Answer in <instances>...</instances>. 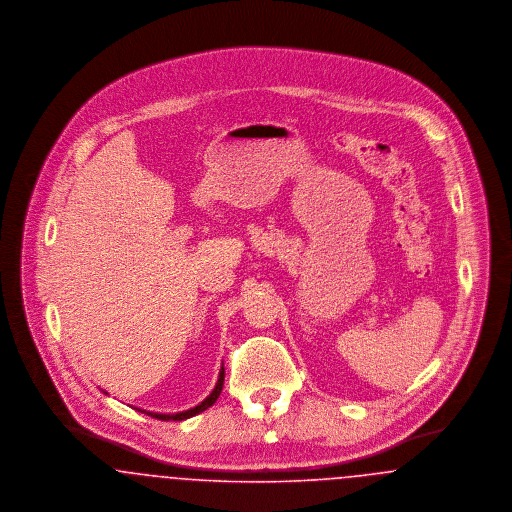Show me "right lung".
Listing matches in <instances>:
<instances>
[{
    "instance_id": "right-lung-1",
    "label": "right lung",
    "mask_w": 512,
    "mask_h": 512,
    "mask_svg": "<svg viewBox=\"0 0 512 512\" xmlns=\"http://www.w3.org/2000/svg\"><path fill=\"white\" fill-rule=\"evenodd\" d=\"M222 386H224V368H220L219 374V382H217V386H215V390L213 393L205 399V401H201L197 407L194 409H190V411H184V413H176V414H159V413H147L151 414L153 418H159V420H186V418H190V416H195V414L203 413V411H207L217 399H219L220 391H222ZM142 413H146V411H142Z\"/></svg>"
}]
</instances>
